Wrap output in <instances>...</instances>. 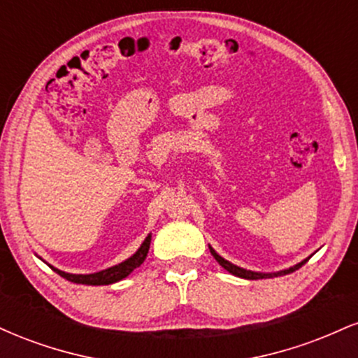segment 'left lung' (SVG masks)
I'll use <instances>...</instances> for the list:
<instances>
[{
    "mask_svg": "<svg viewBox=\"0 0 358 358\" xmlns=\"http://www.w3.org/2000/svg\"><path fill=\"white\" fill-rule=\"evenodd\" d=\"M208 249H210V252H212V256L215 257V261L219 262V264L222 266V268H224L225 271H229V273L231 274H234V276H239V278H244V279H266V278H273V276H282V274H289V273H294V271L296 269H299L301 268L303 264H306L308 262V259H305V261H301V262H298L296 266H293V268H289V269H285V271H278V273H254V271H248V269H242V268H239V266H236V264H232V262H229V261H225L224 257L222 256H219V254L215 252V250H213L210 245H208Z\"/></svg>",
    "mask_w": 358,
    "mask_h": 358,
    "instance_id": "8db88e82",
    "label": "left lung"
}]
</instances>
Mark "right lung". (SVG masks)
<instances>
[{"instance_id": "add662e5", "label": "right lung", "mask_w": 358, "mask_h": 358, "mask_svg": "<svg viewBox=\"0 0 358 358\" xmlns=\"http://www.w3.org/2000/svg\"><path fill=\"white\" fill-rule=\"evenodd\" d=\"M150 244H151V234L146 237L145 242H143L141 248H139L129 259L122 261L121 264H116L113 266V268H108L94 274H71V273H65V271L53 268V266H50V268L55 271L57 274H60L62 278H65L71 282H77V285H89V286L113 285V282H117L121 281V279H124L126 276H129L134 269L139 268V266L145 262L148 250H150Z\"/></svg>"}]
</instances>
